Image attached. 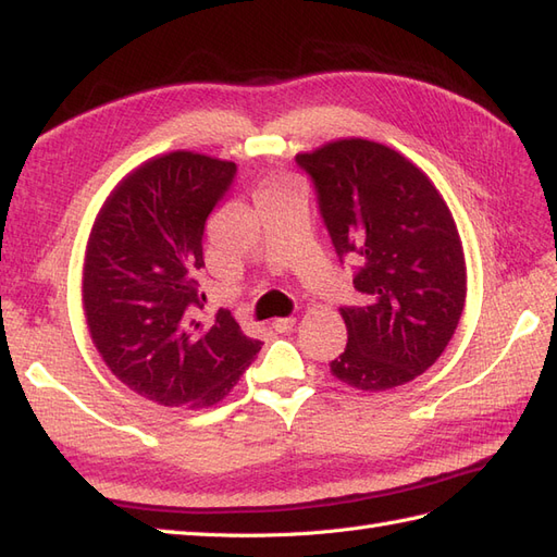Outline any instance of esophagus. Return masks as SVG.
Instances as JSON below:
<instances>
[{
	"instance_id": "obj_1",
	"label": "esophagus",
	"mask_w": 557,
	"mask_h": 557,
	"mask_svg": "<svg viewBox=\"0 0 557 557\" xmlns=\"http://www.w3.org/2000/svg\"><path fill=\"white\" fill-rule=\"evenodd\" d=\"M294 324H296V318H277V320L273 322V330H275L277 334H284V332L294 330Z\"/></svg>"
}]
</instances>
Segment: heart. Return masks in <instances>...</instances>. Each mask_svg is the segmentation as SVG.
Wrapping results in <instances>:
<instances>
[{"instance_id":"b5f03b06","label":"heart","mask_w":557,"mask_h":557,"mask_svg":"<svg viewBox=\"0 0 557 557\" xmlns=\"http://www.w3.org/2000/svg\"><path fill=\"white\" fill-rule=\"evenodd\" d=\"M287 193H296V185L292 181H275V183H268L263 188L256 193V205L263 202V199L270 197H277V195H287Z\"/></svg>"}]
</instances>
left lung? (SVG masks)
Instances as JSON below:
<instances>
[{
  "label": "left lung",
  "instance_id": "1",
  "mask_svg": "<svg viewBox=\"0 0 557 557\" xmlns=\"http://www.w3.org/2000/svg\"><path fill=\"white\" fill-rule=\"evenodd\" d=\"M312 178L341 263H358L362 306H344L346 350L332 374L358 391H391L431 367L466 304V259L451 211L397 150L344 138L296 154Z\"/></svg>",
  "mask_w": 557,
  "mask_h": 557
}]
</instances>
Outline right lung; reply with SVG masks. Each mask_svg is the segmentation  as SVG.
Segmentation results:
<instances>
[{
    "instance_id": "right-lung-1",
    "label": "right lung",
    "mask_w": 557,
    "mask_h": 557,
    "mask_svg": "<svg viewBox=\"0 0 557 557\" xmlns=\"http://www.w3.org/2000/svg\"><path fill=\"white\" fill-rule=\"evenodd\" d=\"M235 174V162L188 150L154 157L112 190L91 227L82 280L91 341L124 386L157 405L221 403L261 350L227 310L211 326L190 318L205 301V225Z\"/></svg>"
}]
</instances>
